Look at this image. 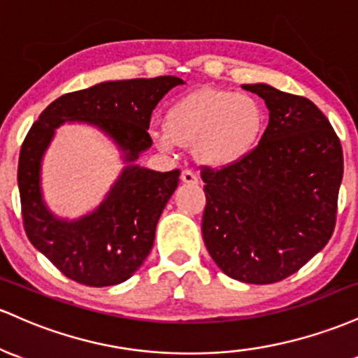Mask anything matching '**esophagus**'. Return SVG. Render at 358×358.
Masks as SVG:
<instances>
[{"instance_id":"34e87169","label":"esophagus","mask_w":358,"mask_h":358,"mask_svg":"<svg viewBox=\"0 0 358 358\" xmlns=\"http://www.w3.org/2000/svg\"><path fill=\"white\" fill-rule=\"evenodd\" d=\"M180 180H182L184 184H198V178H196V174L189 169H184L182 172H180Z\"/></svg>"}]
</instances>
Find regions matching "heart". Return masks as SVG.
Returning <instances> with one entry per match:
<instances>
[{
    "label": "heart",
    "mask_w": 358,
    "mask_h": 358,
    "mask_svg": "<svg viewBox=\"0 0 358 358\" xmlns=\"http://www.w3.org/2000/svg\"><path fill=\"white\" fill-rule=\"evenodd\" d=\"M167 127H154L152 140L162 152L196 145V154L211 166L238 162L259 142L264 116L259 103L247 94L204 87L169 108Z\"/></svg>",
    "instance_id": "1"
}]
</instances>
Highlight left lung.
Here are the masks:
<instances>
[{"instance_id":"1","label":"left lung","mask_w":358,"mask_h":358,"mask_svg":"<svg viewBox=\"0 0 358 358\" xmlns=\"http://www.w3.org/2000/svg\"><path fill=\"white\" fill-rule=\"evenodd\" d=\"M268 110L259 145L238 162L201 171L203 240L231 279L272 284L298 272L331 238L343 178L340 138L315 103L245 84Z\"/></svg>"}]
</instances>
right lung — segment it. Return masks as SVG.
Listing matches in <instances>:
<instances>
[{
  "label": "right lung",
  "instance_id": "add662e5",
  "mask_svg": "<svg viewBox=\"0 0 358 358\" xmlns=\"http://www.w3.org/2000/svg\"><path fill=\"white\" fill-rule=\"evenodd\" d=\"M176 76L96 84L60 96L38 116L22 143L18 189L23 227L37 250L64 275L91 287L115 286L138 271L154 247L155 228L180 171L157 172L134 166L152 145V111L172 87ZM86 121L110 134L131 164L98 210L76 222L54 217L41 199L39 162L55 128Z\"/></svg>",
  "mask_w": 358,
  "mask_h": 358
}]
</instances>
